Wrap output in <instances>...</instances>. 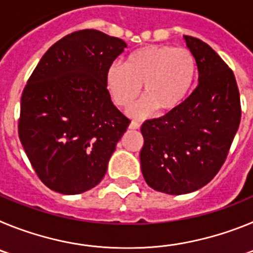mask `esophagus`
Returning a JSON list of instances; mask_svg holds the SVG:
<instances>
[{
	"label": "esophagus",
	"mask_w": 253,
	"mask_h": 253,
	"mask_svg": "<svg viewBox=\"0 0 253 253\" xmlns=\"http://www.w3.org/2000/svg\"><path fill=\"white\" fill-rule=\"evenodd\" d=\"M129 128L133 129V130H137V129L140 128V123H138V122H131L130 125H129Z\"/></svg>",
	"instance_id": "34e87169"
}]
</instances>
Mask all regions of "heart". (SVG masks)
I'll use <instances>...</instances> for the list:
<instances>
[{
	"label": "heart",
	"mask_w": 253,
	"mask_h": 253,
	"mask_svg": "<svg viewBox=\"0 0 253 253\" xmlns=\"http://www.w3.org/2000/svg\"><path fill=\"white\" fill-rule=\"evenodd\" d=\"M196 77V62L186 48L152 44L133 51L125 66L113 63L106 72V86L114 102L126 107L140 90L146 97L129 109L133 118H146L157 107L172 111L186 100Z\"/></svg>",
	"instance_id": "obj_1"
}]
</instances>
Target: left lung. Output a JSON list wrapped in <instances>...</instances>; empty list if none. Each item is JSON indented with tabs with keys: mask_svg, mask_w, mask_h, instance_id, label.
<instances>
[{
	"mask_svg": "<svg viewBox=\"0 0 253 253\" xmlns=\"http://www.w3.org/2000/svg\"><path fill=\"white\" fill-rule=\"evenodd\" d=\"M184 39L195 57L198 86L177 109L140 128L143 177L152 189L169 195L191 193L213 180L241 122L233 71L203 40Z\"/></svg>",
	"mask_w": 253,
	"mask_h": 253,
	"instance_id": "1",
	"label": "left lung"
}]
</instances>
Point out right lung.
Returning a JSON list of instances; mask_svg holds the SVG:
<instances>
[{"label":"right lung","mask_w":253,"mask_h":253,"mask_svg":"<svg viewBox=\"0 0 253 253\" xmlns=\"http://www.w3.org/2000/svg\"><path fill=\"white\" fill-rule=\"evenodd\" d=\"M126 48L95 29L66 35L42 57L22 91L19 138L38 177L53 191L99 184L130 120L113 104L106 72Z\"/></svg>","instance_id":"add662e5"}]
</instances>
